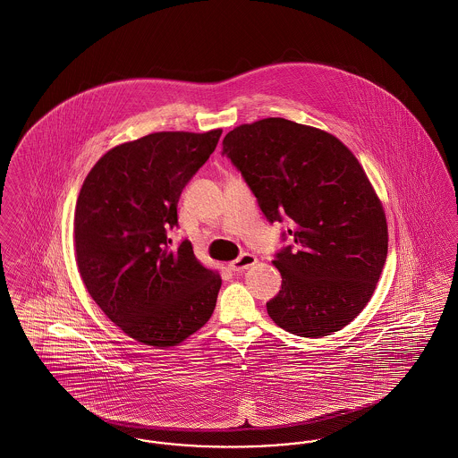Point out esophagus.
Segmentation results:
<instances>
[{
  "label": "esophagus",
  "instance_id": "obj_1",
  "mask_svg": "<svg viewBox=\"0 0 458 458\" xmlns=\"http://www.w3.org/2000/svg\"><path fill=\"white\" fill-rule=\"evenodd\" d=\"M256 262H258L256 256H252V254H242L235 261L230 262V269H232L233 273H243L245 269L252 267Z\"/></svg>",
  "mask_w": 458,
  "mask_h": 458
}]
</instances>
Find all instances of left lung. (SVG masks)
<instances>
[{
    "instance_id": "obj_1",
    "label": "left lung",
    "mask_w": 458,
    "mask_h": 458,
    "mask_svg": "<svg viewBox=\"0 0 458 458\" xmlns=\"http://www.w3.org/2000/svg\"><path fill=\"white\" fill-rule=\"evenodd\" d=\"M223 156L239 170L269 223L290 218L273 264L282 290L266 307L293 335L321 338L369 302L388 254L381 200L357 157L335 135L284 118L228 131Z\"/></svg>"
}]
</instances>
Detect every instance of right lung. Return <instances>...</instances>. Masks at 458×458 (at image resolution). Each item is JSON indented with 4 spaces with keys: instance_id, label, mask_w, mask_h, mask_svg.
<instances>
[{
    "instance_id": "add662e5",
    "label": "right lung",
    "mask_w": 458,
    "mask_h": 458,
    "mask_svg": "<svg viewBox=\"0 0 458 458\" xmlns=\"http://www.w3.org/2000/svg\"><path fill=\"white\" fill-rule=\"evenodd\" d=\"M221 129L156 131L109 149L75 206V259L94 302L131 338L166 349L204 327L221 276L192 243L172 249L182 191L216 149Z\"/></svg>"
}]
</instances>
